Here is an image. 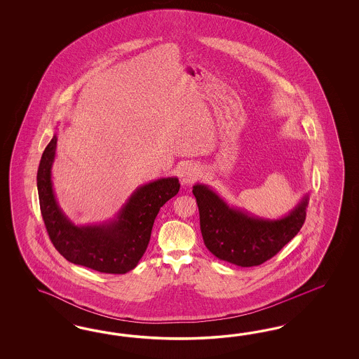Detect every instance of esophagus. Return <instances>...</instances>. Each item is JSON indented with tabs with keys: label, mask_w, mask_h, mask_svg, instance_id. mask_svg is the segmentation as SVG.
I'll return each instance as SVG.
<instances>
[{
	"label": "esophagus",
	"mask_w": 359,
	"mask_h": 359,
	"mask_svg": "<svg viewBox=\"0 0 359 359\" xmlns=\"http://www.w3.org/2000/svg\"><path fill=\"white\" fill-rule=\"evenodd\" d=\"M198 175H200V168L195 163L184 164L179 171V176H180V180L183 184L195 182L196 179L198 177Z\"/></svg>",
	"instance_id": "1"
}]
</instances>
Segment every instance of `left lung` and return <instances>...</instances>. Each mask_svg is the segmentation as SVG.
Segmentation results:
<instances>
[{"instance_id":"obj_1","label":"left lung","mask_w":359,"mask_h":359,"mask_svg":"<svg viewBox=\"0 0 359 359\" xmlns=\"http://www.w3.org/2000/svg\"><path fill=\"white\" fill-rule=\"evenodd\" d=\"M192 192L208 250L241 267L259 266L282 250L303 226L309 201L306 194L287 216L270 219L229 207L208 185L195 184Z\"/></svg>"}]
</instances>
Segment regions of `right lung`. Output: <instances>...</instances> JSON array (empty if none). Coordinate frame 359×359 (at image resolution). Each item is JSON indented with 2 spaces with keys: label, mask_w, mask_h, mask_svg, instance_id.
Here are the masks:
<instances>
[{
  "label": "right lung",
  "mask_w": 359,
  "mask_h": 359,
  "mask_svg": "<svg viewBox=\"0 0 359 359\" xmlns=\"http://www.w3.org/2000/svg\"><path fill=\"white\" fill-rule=\"evenodd\" d=\"M56 134L44 149L36 174L39 205L55 249L74 264L105 273H126L143 257L159 209L180 189L177 177H163L141 185L117 217L100 225L76 226L65 217L55 198L51 167Z\"/></svg>",
  "instance_id": "add662e5"
}]
</instances>
